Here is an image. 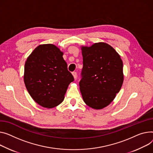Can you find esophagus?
Wrapping results in <instances>:
<instances>
[{
    "mask_svg": "<svg viewBox=\"0 0 153 153\" xmlns=\"http://www.w3.org/2000/svg\"><path fill=\"white\" fill-rule=\"evenodd\" d=\"M72 74H73V76H74V78L76 79V77H77V73H76V72H73Z\"/></svg>",
    "mask_w": 153,
    "mask_h": 153,
    "instance_id": "34e87169",
    "label": "esophagus"
}]
</instances>
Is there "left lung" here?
Here are the masks:
<instances>
[{"instance_id":"obj_1","label":"left lung","mask_w":153,"mask_h":153,"mask_svg":"<svg viewBox=\"0 0 153 153\" xmlns=\"http://www.w3.org/2000/svg\"><path fill=\"white\" fill-rule=\"evenodd\" d=\"M82 51L81 94L87 105L102 109L111 103L123 85V61L113 47L103 42L82 47Z\"/></svg>"}]
</instances>
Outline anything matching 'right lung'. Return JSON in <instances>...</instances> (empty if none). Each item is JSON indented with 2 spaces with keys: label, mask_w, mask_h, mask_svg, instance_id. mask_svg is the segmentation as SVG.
<instances>
[{
  "label": "right lung",
  "mask_w": 153,
  "mask_h": 153,
  "mask_svg": "<svg viewBox=\"0 0 153 153\" xmlns=\"http://www.w3.org/2000/svg\"><path fill=\"white\" fill-rule=\"evenodd\" d=\"M63 55L53 44L40 45L26 62L24 82L27 90L44 108H53L62 103L69 84L74 80Z\"/></svg>",
  "instance_id": "1"
}]
</instances>
